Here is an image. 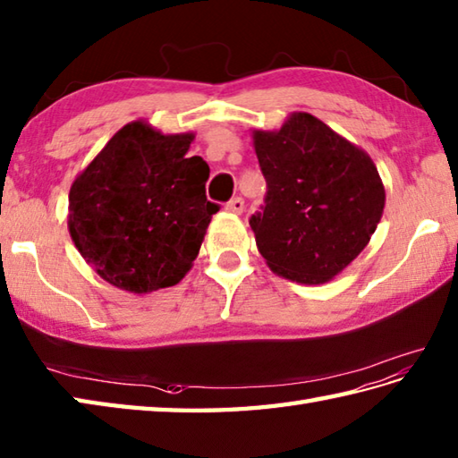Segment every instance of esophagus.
Listing matches in <instances>:
<instances>
[{"label":"esophagus","mask_w":458,"mask_h":458,"mask_svg":"<svg viewBox=\"0 0 458 458\" xmlns=\"http://www.w3.org/2000/svg\"><path fill=\"white\" fill-rule=\"evenodd\" d=\"M242 209H245V201L241 198H233L229 203H225V211L235 213V216H241Z\"/></svg>","instance_id":"1"}]
</instances>
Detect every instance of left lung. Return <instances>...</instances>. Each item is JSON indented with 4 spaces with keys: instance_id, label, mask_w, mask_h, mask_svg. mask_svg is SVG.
Listing matches in <instances>:
<instances>
[{
    "instance_id": "8db88e82",
    "label": "left lung",
    "mask_w": 458,
    "mask_h": 458,
    "mask_svg": "<svg viewBox=\"0 0 458 458\" xmlns=\"http://www.w3.org/2000/svg\"><path fill=\"white\" fill-rule=\"evenodd\" d=\"M253 146L268 188L263 211L249 221L259 253L288 281H332L384 216L376 164L308 112H293L278 130H253Z\"/></svg>"
}]
</instances>
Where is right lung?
Here are the masks:
<instances>
[{"label": "right lung", "instance_id": "obj_1", "mask_svg": "<svg viewBox=\"0 0 458 458\" xmlns=\"http://www.w3.org/2000/svg\"><path fill=\"white\" fill-rule=\"evenodd\" d=\"M193 132L164 134L134 120L71 185L67 225L97 275L148 294L190 273L219 205L205 198L209 165L188 156Z\"/></svg>", "mask_w": 458, "mask_h": 458}]
</instances>
